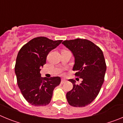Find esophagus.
<instances>
[{"label":"esophagus","mask_w":123,"mask_h":123,"mask_svg":"<svg viewBox=\"0 0 123 123\" xmlns=\"http://www.w3.org/2000/svg\"><path fill=\"white\" fill-rule=\"evenodd\" d=\"M65 82H66V80H65V79H62V80H61V84H63L65 83Z\"/></svg>","instance_id":"34e87169"}]
</instances>
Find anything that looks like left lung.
I'll list each match as a JSON object with an SVG mask.
<instances>
[{"label":"left lung","instance_id":"obj_1","mask_svg":"<svg viewBox=\"0 0 123 123\" xmlns=\"http://www.w3.org/2000/svg\"><path fill=\"white\" fill-rule=\"evenodd\" d=\"M62 44L74 56L75 76L82 79L79 85L74 79L68 80L73 87L67 92V101L71 106L84 107L96 98L104 82L106 66L104 54L99 47L85 39L66 40Z\"/></svg>","mask_w":123,"mask_h":123}]
</instances>
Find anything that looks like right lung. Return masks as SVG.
<instances>
[{"mask_svg":"<svg viewBox=\"0 0 123 123\" xmlns=\"http://www.w3.org/2000/svg\"><path fill=\"white\" fill-rule=\"evenodd\" d=\"M62 42L37 37L25 44L18 52L15 66L17 84L24 98L32 105H48L54 89L60 83V77L41 78L40 68L45 64L49 53Z\"/></svg>","mask_w":123,"mask_h":123,"instance_id":"1","label":"right lung"}]
</instances>
